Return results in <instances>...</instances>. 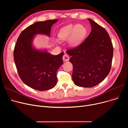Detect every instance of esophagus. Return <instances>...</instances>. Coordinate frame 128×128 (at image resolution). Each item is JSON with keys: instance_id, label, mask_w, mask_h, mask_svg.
<instances>
[{"instance_id": "1", "label": "esophagus", "mask_w": 128, "mask_h": 128, "mask_svg": "<svg viewBox=\"0 0 128 128\" xmlns=\"http://www.w3.org/2000/svg\"><path fill=\"white\" fill-rule=\"evenodd\" d=\"M69 59H70L69 56L68 54H65L63 56V60H64V61H68Z\"/></svg>"}]
</instances>
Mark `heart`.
<instances>
[{
  "instance_id": "obj_1",
  "label": "heart",
  "mask_w": 128,
  "mask_h": 128,
  "mask_svg": "<svg viewBox=\"0 0 128 128\" xmlns=\"http://www.w3.org/2000/svg\"><path fill=\"white\" fill-rule=\"evenodd\" d=\"M87 34V29L82 24H70L66 25L60 30L58 37L60 40L68 39L70 46H76L84 38Z\"/></svg>"
}]
</instances>
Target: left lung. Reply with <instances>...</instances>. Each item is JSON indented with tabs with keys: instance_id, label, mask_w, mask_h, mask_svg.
<instances>
[{
	"instance_id": "1",
	"label": "left lung",
	"mask_w": 128,
	"mask_h": 128,
	"mask_svg": "<svg viewBox=\"0 0 128 128\" xmlns=\"http://www.w3.org/2000/svg\"><path fill=\"white\" fill-rule=\"evenodd\" d=\"M91 32L76 48L68 49L73 65L72 78L76 86H95L108 75L113 56V46L108 32L103 27L88 18Z\"/></svg>"
}]
</instances>
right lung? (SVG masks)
<instances>
[{
	"label": "right lung",
	"mask_w": 128,
	"mask_h": 128,
	"mask_svg": "<svg viewBox=\"0 0 128 128\" xmlns=\"http://www.w3.org/2000/svg\"><path fill=\"white\" fill-rule=\"evenodd\" d=\"M58 20H49L30 25L20 34L15 45L14 62L22 82L39 91L48 90L57 82L56 72L63 63L64 52L54 56L33 48L32 39L38 34L50 35L51 26Z\"/></svg>",
	"instance_id": "obj_1"
}]
</instances>
